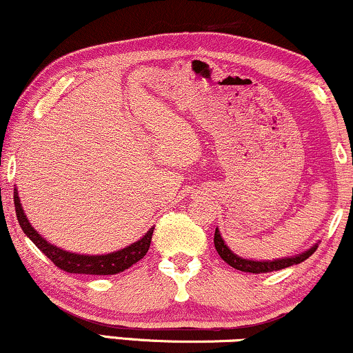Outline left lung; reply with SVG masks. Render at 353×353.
<instances>
[{
	"label": "left lung",
	"mask_w": 353,
	"mask_h": 353,
	"mask_svg": "<svg viewBox=\"0 0 353 353\" xmlns=\"http://www.w3.org/2000/svg\"><path fill=\"white\" fill-rule=\"evenodd\" d=\"M317 245H319V242H316L314 245L310 247L307 250H304L301 254H296L293 256H283V259H273V260H249V259H243V256H239L237 254H234V252L229 249L228 243L224 242L223 236H221L219 229L216 228V232H214V247L217 254L221 255V259H223L225 263H229L232 268L241 270V272H249V273L276 272V270L301 263L314 254Z\"/></svg>",
	"instance_id": "obj_1"
}]
</instances>
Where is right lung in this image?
Returning <instances> with one entry per match:
<instances>
[{"label": "right lung", "mask_w": 353, "mask_h": 353, "mask_svg": "<svg viewBox=\"0 0 353 353\" xmlns=\"http://www.w3.org/2000/svg\"><path fill=\"white\" fill-rule=\"evenodd\" d=\"M14 208H16V216L19 221L21 229L28 236L30 241L36 243V247L42 252L43 255H47L52 262L55 263V267L60 270H65L68 273H83V275H116V273L124 272L129 267H132L134 263H137L139 260L143 259L150 247L152 234H154L155 228H150L145 232V236L139 239L130 245L124 247V249L110 252V254L103 255H85V254H73V252L63 250L60 247L54 245L49 241H46L36 229L32 228V224L29 223L28 216L23 210V204H21L19 194L14 188Z\"/></svg>", "instance_id": "obj_1"}]
</instances>
